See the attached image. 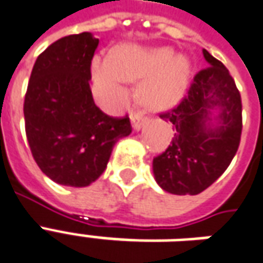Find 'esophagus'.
<instances>
[{"mask_svg": "<svg viewBox=\"0 0 263 263\" xmlns=\"http://www.w3.org/2000/svg\"><path fill=\"white\" fill-rule=\"evenodd\" d=\"M130 117H132V123H133V127H135V130H139V128L143 126V123L146 122V115H144V111H141V110L133 111Z\"/></svg>", "mask_w": 263, "mask_h": 263, "instance_id": "34e87169", "label": "esophagus"}]
</instances>
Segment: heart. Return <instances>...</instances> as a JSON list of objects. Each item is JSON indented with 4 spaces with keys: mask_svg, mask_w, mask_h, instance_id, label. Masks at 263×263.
<instances>
[{
    "mask_svg": "<svg viewBox=\"0 0 263 263\" xmlns=\"http://www.w3.org/2000/svg\"><path fill=\"white\" fill-rule=\"evenodd\" d=\"M190 63L168 48L146 49L126 45L113 59L96 58L92 63L93 86L100 103L109 109L124 102L126 82L146 79L140 87L143 102L152 109L176 105L187 87Z\"/></svg>",
    "mask_w": 263,
    "mask_h": 263,
    "instance_id": "heart-1",
    "label": "heart"
}]
</instances>
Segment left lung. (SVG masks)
<instances>
[{"label":"left lung","instance_id":"obj_1","mask_svg":"<svg viewBox=\"0 0 263 263\" xmlns=\"http://www.w3.org/2000/svg\"><path fill=\"white\" fill-rule=\"evenodd\" d=\"M208 62L181 102L160 117L173 127V139L153 158L158 185L177 195H197L222 176L238 152L242 133V102L224 63L202 51ZM218 110L217 123L211 115Z\"/></svg>","mask_w":263,"mask_h":263}]
</instances>
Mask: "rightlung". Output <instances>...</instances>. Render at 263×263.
Returning a JSON list of instances; mask_svg holds the SVG:
<instances>
[{
  "label": "right lung",
  "instance_id": "right-lung-1",
  "mask_svg": "<svg viewBox=\"0 0 263 263\" xmlns=\"http://www.w3.org/2000/svg\"><path fill=\"white\" fill-rule=\"evenodd\" d=\"M99 39L90 32L58 39L33 65L24 100L33 160L52 181L86 187L105 171L113 146L132 133L128 116L95 105L89 81Z\"/></svg>",
  "mask_w": 263,
  "mask_h": 263
}]
</instances>
